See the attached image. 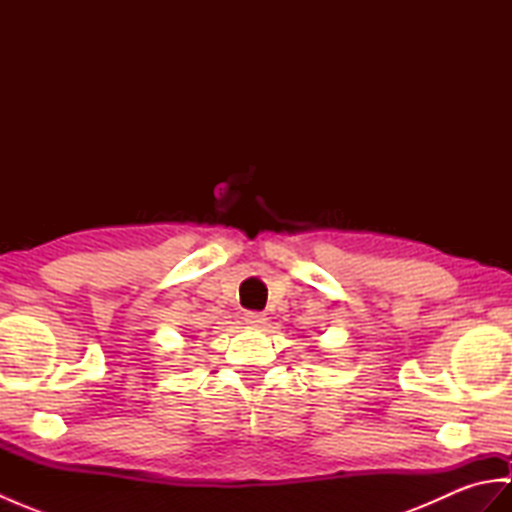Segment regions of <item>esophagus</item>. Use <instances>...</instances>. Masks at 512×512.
Returning a JSON list of instances; mask_svg holds the SVG:
<instances>
[{
  "label": "esophagus",
  "instance_id": "1",
  "mask_svg": "<svg viewBox=\"0 0 512 512\" xmlns=\"http://www.w3.org/2000/svg\"><path fill=\"white\" fill-rule=\"evenodd\" d=\"M244 323L250 325V328H259V325L266 323V317L262 312H246L244 314Z\"/></svg>",
  "mask_w": 512,
  "mask_h": 512
}]
</instances>
